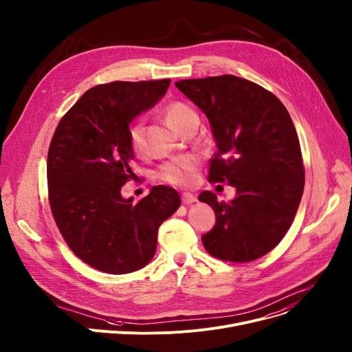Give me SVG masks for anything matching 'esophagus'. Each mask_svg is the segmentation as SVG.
<instances>
[{
    "label": "esophagus",
    "instance_id": "esophagus-1",
    "mask_svg": "<svg viewBox=\"0 0 352 352\" xmlns=\"http://www.w3.org/2000/svg\"><path fill=\"white\" fill-rule=\"evenodd\" d=\"M181 199H182V202L185 205H190V204H194L197 201V197L194 194H191V192H182Z\"/></svg>",
    "mask_w": 352,
    "mask_h": 352
}]
</instances>
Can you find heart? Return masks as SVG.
Listing matches in <instances>:
<instances>
[{
  "label": "heart",
  "mask_w": 352,
  "mask_h": 352,
  "mask_svg": "<svg viewBox=\"0 0 352 352\" xmlns=\"http://www.w3.org/2000/svg\"><path fill=\"white\" fill-rule=\"evenodd\" d=\"M192 116H195V111L184 103H171L166 110L167 122L175 131ZM129 142L134 153H142L144 150V124L142 120H137L130 126ZM195 168L197 158L192 155H185L162 164L157 171V177L164 182L185 186L194 181Z\"/></svg>",
  "instance_id": "obj_1"
}]
</instances>
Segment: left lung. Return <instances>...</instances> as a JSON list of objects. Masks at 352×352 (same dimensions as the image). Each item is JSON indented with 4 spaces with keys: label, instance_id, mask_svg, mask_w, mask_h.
I'll list each match as a JSON object with an SVG mask.
<instances>
[{
    "label": "left lung",
    "instance_id": "1",
    "mask_svg": "<svg viewBox=\"0 0 352 352\" xmlns=\"http://www.w3.org/2000/svg\"><path fill=\"white\" fill-rule=\"evenodd\" d=\"M175 86L212 130L217 153L209 181L236 188L230 202L218 201L210 191L199 194L217 217L202 243L222 261H254L283 239L301 201L304 168L292 117L273 93L233 75Z\"/></svg>",
    "mask_w": 352,
    "mask_h": 352
}]
</instances>
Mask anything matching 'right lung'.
<instances>
[{
	"instance_id": "right-lung-1",
	"label": "right lung",
	"mask_w": 352,
	"mask_h": 352,
	"mask_svg": "<svg viewBox=\"0 0 352 352\" xmlns=\"http://www.w3.org/2000/svg\"><path fill=\"white\" fill-rule=\"evenodd\" d=\"M170 79L111 82L89 89L59 122L48 151L50 204L72 252L111 274L131 273L154 257L160 225L181 199L171 186H153L133 202L122 186L133 171L129 129L167 93Z\"/></svg>"
}]
</instances>
